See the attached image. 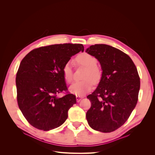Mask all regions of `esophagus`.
Here are the masks:
<instances>
[{
	"instance_id": "obj_1",
	"label": "esophagus",
	"mask_w": 155,
	"mask_h": 155,
	"mask_svg": "<svg viewBox=\"0 0 155 155\" xmlns=\"http://www.w3.org/2000/svg\"><path fill=\"white\" fill-rule=\"evenodd\" d=\"M83 96H76V100H77V101L78 102H79L82 99H83Z\"/></svg>"
}]
</instances>
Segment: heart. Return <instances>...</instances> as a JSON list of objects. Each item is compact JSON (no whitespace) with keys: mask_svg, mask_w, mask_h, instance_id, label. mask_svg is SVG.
<instances>
[{"mask_svg":"<svg viewBox=\"0 0 155 155\" xmlns=\"http://www.w3.org/2000/svg\"><path fill=\"white\" fill-rule=\"evenodd\" d=\"M74 63L78 66L87 67L83 81L73 83L69 87L70 92L76 96H83L90 92L93 87V83H97L101 78V70L98 67L96 58L87 53H82L76 56ZM63 75L67 83L72 79V67L70 63L65 64L63 68Z\"/></svg>","mask_w":155,"mask_h":155,"instance_id":"b5f03b06","label":"heart"}]
</instances>
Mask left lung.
I'll return each instance as SVG.
<instances>
[{
	"mask_svg": "<svg viewBox=\"0 0 155 155\" xmlns=\"http://www.w3.org/2000/svg\"><path fill=\"white\" fill-rule=\"evenodd\" d=\"M99 61L100 81L87 98L91 107L86 118L89 126L102 133H110L127 120L137 105L140 77L132 59L122 51L99 44L86 50Z\"/></svg>",
	"mask_w": 155,
	"mask_h": 155,
	"instance_id": "left-lung-1",
	"label": "left lung"
}]
</instances>
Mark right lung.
Instances as JSON below:
<instances>
[{
  "instance_id": "right-lung-1",
  "label": "right lung",
  "mask_w": 155,
  "mask_h": 155,
  "mask_svg": "<svg viewBox=\"0 0 155 155\" xmlns=\"http://www.w3.org/2000/svg\"><path fill=\"white\" fill-rule=\"evenodd\" d=\"M84 51L81 44L53 45L31 50L23 58L16 75L18 105L34 127L50 130L61 125L76 97L67 94L63 75L64 65L72 56Z\"/></svg>"
}]
</instances>
